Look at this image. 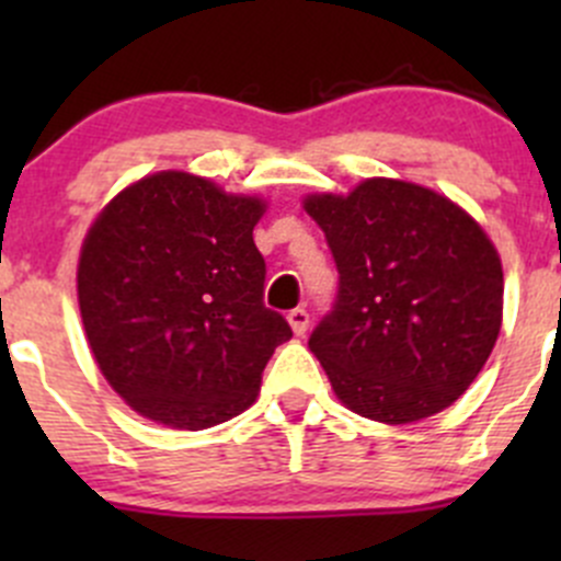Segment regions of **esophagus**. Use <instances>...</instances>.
Masks as SVG:
<instances>
[{"label": "esophagus", "mask_w": 561, "mask_h": 561, "mask_svg": "<svg viewBox=\"0 0 561 561\" xmlns=\"http://www.w3.org/2000/svg\"><path fill=\"white\" fill-rule=\"evenodd\" d=\"M287 322H290V328L296 336H304L309 328V312L307 309H293V312L287 314Z\"/></svg>", "instance_id": "34e87169"}]
</instances>
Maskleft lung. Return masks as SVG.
<instances>
[{
    "label": "left lung",
    "mask_w": 561,
    "mask_h": 561,
    "mask_svg": "<svg viewBox=\"0 0 561 561\" xmlns=\"http://www.w3.org/2000/svg\"><path fill=\"white\" fill-rule=\"evenodd\" d=\"M304 208L339 271L333 309L309 336L333 393L393 426L454 404L502 325L505 279L483 228L445 195L396 179L309 195Z\"/></svg>",
    "instance_id": "1"
}]
</instances>
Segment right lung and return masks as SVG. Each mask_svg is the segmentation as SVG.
Listing matches in <instances>:
<instances>
[{
	"label": "right lung",
	"mask_w": 561,
	"mask_h": 561,
	"mask_svg": "<svg viewBox=\"0 0 561 561\" xmlns=\"http://www.w3.org/2000/svg\"><path fill=\"white\" fill-rule=\"evenodd\" d=\"M263 211L260 197L162 171L118 192L89 228L78 263L89 347L144 417L186 432L230 421L293 336L263 304L252 239Z\"/></svg>",
	"instance_id": "obj_1"
}]
</instances>
